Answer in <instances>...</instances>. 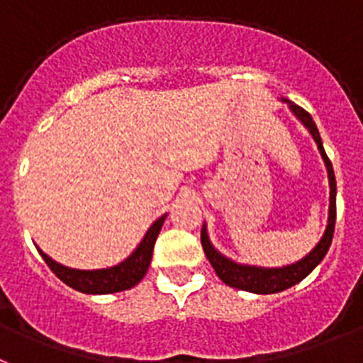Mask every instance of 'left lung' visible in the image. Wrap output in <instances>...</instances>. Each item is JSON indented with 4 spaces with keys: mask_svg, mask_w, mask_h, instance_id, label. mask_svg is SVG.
<instances>
[{
    "mask_svg": "<svg viewBox=\"0 0 363 363\" xmlns=\"http://www.w3.org/2000/svg\"><path fill=\"white\" fill-rule=\"evenodd\" d=\"M290 105V108L294 111V114L301 120V123L310 130V135L313 136L315 144H318L319 153H321L323 160H325V166H327L328 172V182H330V210H328V225L327 230L323 234V238L319 240V243L312 251L303 258V260L295 262L291 266L284 267H257V266H243V264H236L230 258L223 257L221 252H218L214 249V245L210 243L208 234H206V227L203 225V230H201V243H203V249H205L206 258L210 260L214 271L218 273V277L223 280L225 284L230 286V288H238V290L251 291V294H279V291H284L291 286H295L297 282L308 277L319 262L325 258L328 247L332 243V236H334V225H336V177H334V169H332V162L328 160L327 153H325V147H323L321 136H319V130L313 123L312 116L308 112L301 108L299 105L288 101V99H282Z\"/></svg>",
    "mask_w": 363,
    "mask_h": 363,
    "instance_id": "1",
    "label": "left lung"
}]
</instances>
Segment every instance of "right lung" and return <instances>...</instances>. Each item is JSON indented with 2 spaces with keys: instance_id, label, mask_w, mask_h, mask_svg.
<instances>
[{
  "instance_id": "add662e5",
  "label": "right lung",
  "mask_w": 363,
  "mask_h": 363,
  "mask_svg": "<svg viewBox=\"0 0 363 363\" xmlns=\"http://www.w3.org/2000/svg\"><path fill=\"white\" fill-rule=\"evenodd\" d=\"M164 219H166V214L162 218H158L149 227L144 240L140 242L138 247L135 249V252L127 260H123L121 264H118L114 267H106V269H72V267H66L62 264H59V262H55L53 258L48 257L38 247L36 249H38V252H40L45 264L50 266V269L53 271L55 275L59 277L64 284H68L69 288H73V290L92 295L116 294V291L129 290V288L136 286L140 280L144 279V275L147 273L149 264H151L155 242H157L158 233L162 228Z\"/></svg>"
}]
</instances>
